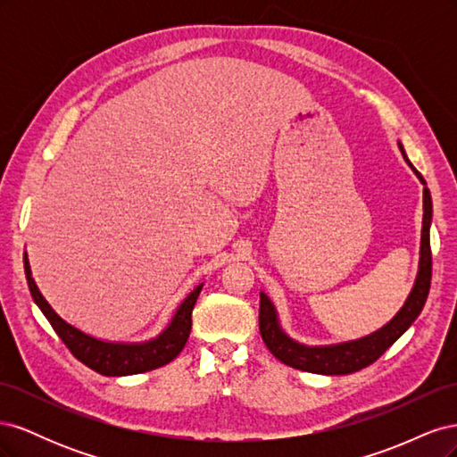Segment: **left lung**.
<instances>
[{"instance_id":"obj_1","label":"left lung","mask_w":457,"mask_h":457,"mask_svg":"<svg viewBox=\"0 0 457 457\" xmlns=\"http://www.w3.org/2000/svg\"><path fill=\"white\" fill-rule=\"evenodd\" d=\"M398 146H400V152H403L404 160L410 163L403 145ZM410 168L416 171L420 181L423 183V228H421L420 272L416 278V286H413L408 301L404 303V307L400 309V312L389 324L364 339L331 345V347H305V345H299L284 334L280 329L278 318H276L272 303L265 294H261V301H259L261 337L265 341L267 349L286 366H292L303 371L324 373V376H343V373L358 371L370 366L371 362H376L378 358L389 349L391 345L403 336L404 331L411 326V322L420 316L428 295V287H431V274H433L431 242H428V227H431V217H433V202H431V192H428L421 173L413 168L411 163Z\"/></svg>"}]
</instances>
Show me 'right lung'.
<instances>
[{
	"label": "right lung",
	"mask_w": 457,
	"mask_h": 457,
	"mask_svg": "<svg viewBox=\"0 0 457 457\" xmlns=\"http://www.w3.org/2000/svg\"><path fill=\"white\" fill-rule=\"evenodd\" d=\"M24 272L26 280H29L30 294L36 301V305L46 314L53 329L57 331V336L62 339V343L68 347L81 364L95 370L101 376H133V373H143L156 370L163 364H170L177 354L183 351L185 343L190 336L192 328V309L196 305V299L202 292V286H198L192 292L183 305L177 309L171 324L168 329L156 339L141 345H121V343H104L95 337H89L81 334L74 326L66 324L62 318L54 312L49 303L39 294V289L32 278L29 259L24 255Z\"/></svg>",
	"instance_id": "right-lung-1"
}]
</instances>
